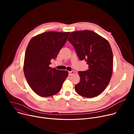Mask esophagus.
Returning a JSON list of instances; mask_svg holds the SVG:
<instances>
[{
	"label": "esophagus",
	"instance_id": "1",
	"mask_svg": "<svg viewBox=\"0 0 134 134\" xmlns=\"http://www.w3.org/2000/svg\"><path fill=\"white\" fill-rule=\"evenodd\" d=\"M74 73H75V71H74V70H72V71H69V72H68V75H69V76H71V75H72Z\"/></svg>",
	"mask_w": 134,
	"mask_h": 134
}]
</instances>
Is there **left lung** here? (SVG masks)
I'll return each instance as SVG.
<instances>
[{
	"label": "left lung",
	"mask_w": 134,
	"mask_h": 134,
	"mask_svg": "<svg viewBox=\"0 0 134 134\" xmlns=\"http://www.w3.org/2000/svg\"><path fill=\"white\" fill-rule=\"evenodd\" d=\"M81 60L88 69L80 71V82L75 86L79 95L91 98L98 96L110 82L113 68V54L109 42L89 30L72 32L68 39Z\"/></svg>",
	"instance_id": "8db88e82"
}]
</instances>
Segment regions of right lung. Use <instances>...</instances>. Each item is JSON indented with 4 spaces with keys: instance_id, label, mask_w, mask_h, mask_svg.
Wrapping results in <instances>:
<instances>
[{
    "instance_id": "right-lung-1",
    "label": "right lung",
    "mask_w": 134,
    "mask_h": 134,
    "mask_svg": "<svg viewBox=\"0 0 134 134\" xmlns=\"http://www.w3.org/2000/svg\"><path fill=\"white\" fill-rule=\"evenodd\" d=\"M70 32H47L32 38L27 47L24 62L25 77L32 90L42 97L58 93L68 75L66 70L51 68L65 44Z\"/></svg>"
}]
</instances>
